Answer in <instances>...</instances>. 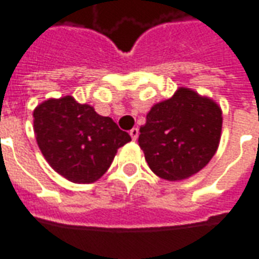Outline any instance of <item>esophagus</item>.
<instances>
[{
    "label": "esophagus",
    "mask_w": 259,
    "mask_h": 259,
    "mask_svg": "<svg viewBox=\"0 0 259 259\" xmlns=\"http://www.w3.org/2000/svg\"><path fill=\"white\" fill-rule=\"evenodd\" d=\"M130 136H132V139L133 140H137V137H139V129L137 127H133V129L130 130Z\"/></svg>",
    "instance_id": "obj_1"
}]
</instances>
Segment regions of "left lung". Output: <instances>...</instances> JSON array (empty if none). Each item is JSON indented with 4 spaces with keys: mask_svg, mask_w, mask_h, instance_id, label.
<instances>
[{
    "mask_svg": "<svg viewBox=\"0 0 259 259\" xmlns=\"http://www.w3.org/2000/svg\"><path fill=\"white\" fill-rule=\"evenodd\" d=\"M221 132L222 111L218 104L182 87L147 113L139 146L157 176L170 182L183 180L211 161Z\"/></svg>",
    "mask_w": 259,
    "mask_h": 259,
    "instance_id": "8db88e82",
    "label": "left lung"
}]
</instances>
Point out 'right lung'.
I'll return each instance as SVG.
<instances>
[{
    "instance_id": "1",
    "label": "right lung",
    "mask_w": 259,
    "mask_h": 259,
    "mask_svg": "<svg viewBox=\"0 0 259 259\" xmlns=\"http://www.w3.org/2000/svg\"><path fill=\"white\" fill-rule=\"evenodd\" d=\"M37 144L51 168L73 183H93L132 140L108 116L73 97L47 100L34 109Z\"/></svg>"
}]
</instances>
